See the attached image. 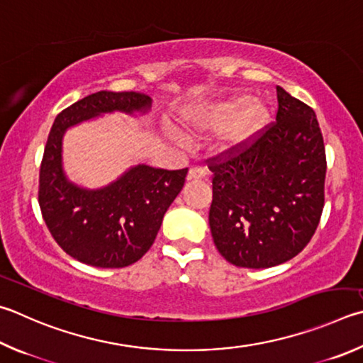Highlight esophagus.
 Listing matches in <instances>:
<instances>
[{"label": "esophagus", "instance_id": "34e87169", "mask_svg": "<svg viewBox=\"0 0 363 363\" xmlns=\"http://www.w3.org/2000/svg\"><path fill=\"white\" fill-rule=\"evenodd\" d=\"M208 174V171L201 167H192L189 169V179H204Z\"/></svg>", "mask_w": 363, "mask_h": 363}]
</instances>
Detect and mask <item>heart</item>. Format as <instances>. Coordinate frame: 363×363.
I'll return each instance as SVG.
<instances>
[{
    "label": "heart",
    "mask_w": 363,
    "mask_h": 363,
    "mask_svg": "<svg viewBox=\"0 0 363 363\" xmlns=\"http://www.w3.org/2000/svg\"><path fill=\"white\" fill-rule=\"evenodd\" d=\"M268 109L262 103H250L247 96H233L201 108L192 117L199 128H225L220 138L223 149H238L252 143L268 123Z\"/></svg>",
    "instance_id": "heart-1"
}]
</instances>
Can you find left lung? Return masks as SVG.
<instances>
[{
	"label": "left lung",
	"mask_w": 363,
	"mask_h": 363,
	"mask_svg": "<svg viewBox=\"0 0 363 363\" xmlns=\"http://www.w3.org/2000/svg\"><path fill=\"white\" fill-rule=\"evenodd\" d=\"M276 122L245 147L206 160L209 227L227 262L269 268L301 252L324 209L325 146L314 111L276 87Z\"/></svg>",
	"instance_id": "8db88e82"
}]
</instances>
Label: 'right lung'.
<instances>
[{
    "label": "right lung",
    "mask_w": 363,
    "mask_h": 363,
    "mask_svg": "<svg viewBox=\"0 0 363 363\" xmlns=\"http://www.w3.org/2000/svg\"><path fill=\"white\" fill-rule=\"evenodd\" d=\"M150 98L140 91H96L57 116L39 169L38 201L52 238L65 252L98 268H123L152 246L163 216L186 182L189 168L147 164L127 171L100 190L68 182L62 169V136L82 121L113 111H146Z\"/></svg>",
    "instance_id": "right-lung-1"
}]
</instances>
